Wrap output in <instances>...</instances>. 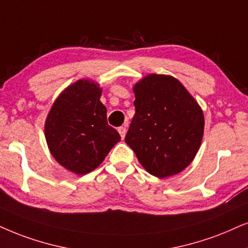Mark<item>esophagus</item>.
<instances>
[{
  "instance_id": "34e87169",
  "label": "esophagus",
  "mask_w": 248,
  "mask_h": 248,
  "mask_svg": "<svg viewBox=\"0 0 248 248\" xmlns=\"http://www.w3.org/2000/svg\"><path fill=\"white\" fill-rule=\"evenodd\" d=\"M126 127H119L118 128V133L120 134V136H121V139L124 140V136H126Z\"/></svg>"
}]
</instances>
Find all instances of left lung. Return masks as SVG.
I'll use <instances>...</instances> for the list:
<instances>
[{
  "label": "left lung",
  "instance_id": "left-lung-1",
  "mask_svg": "<svg viewBox=\"0 0 248 248\" xmlns=\"http://www.w3.org/2000/svg\"><path fill=\"white\" fill-rule=\"evenodd\" d=\"M133 92L136 112L124 140L153 176L181 173L202 145L205 118L198 102L176 78L166 74H147Z\"/></svg>",
  "mask_w": 248,
  "mask_h": 248
}]
</instances>
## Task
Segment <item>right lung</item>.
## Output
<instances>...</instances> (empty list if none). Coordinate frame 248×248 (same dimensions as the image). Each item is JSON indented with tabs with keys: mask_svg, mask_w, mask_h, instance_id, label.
I'll return each mask as SVG.
<instances>
[{
	"mask_svg": "<svg viewBox=\"0 0 248 248\" xmlns=\"http://www.w3.org/2000/svg\"><path fill=\"white\" fill-rule=\"evenodd\" d=\"M101 96L98 83L78 80L59 93L46 115L45 136L50 153L77 175L98 167L121 139L106 121Z\"/></svg>",
	"mask_w": 248,
	"mask_h": 248,
	"instance_id": "1",
	"label": "right lung"
}]
</instances>
